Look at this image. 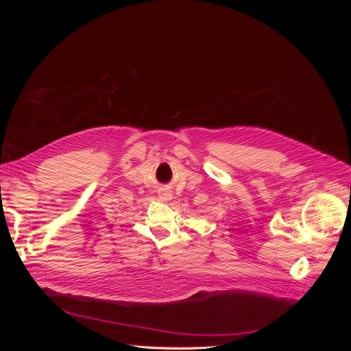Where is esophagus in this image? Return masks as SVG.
Returning <instances> with one entry per match:
<instances>
[{"instance_id": "1", "label": "esophagus", "mask_w": 351, "mask_h": 351, "mask_svg": "<svg viewBox=\"0 0 351 351\" xmlns=\"http://www.w3.org/2000/svg\"><path fill=\"white\" fill-rule=\"evenodd\" d=\"M159 196H161V199H164V200H169L173 195H171V192H168V190L161 189L159 190Z\"/></svg>"}]
</instances>
